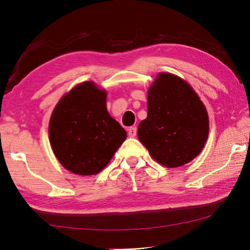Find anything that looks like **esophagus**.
<instances>
[{
	"label": "esophagus",
	"instance_id": "esophagus-1",
	"mask_svg": "<svg viewBox=\"0 0 250 250\" xmlns=\"http://www.w3.org/2000/svg\"><path fill=\"white\" fill-rule=\"evenodd\" d=\"M136 132H137L136 126H130L128 130V134L130 137H134L136 135Z\"/></svg>",
	"mask_w": 250,
	"mask_h": 250
}]
</instances>
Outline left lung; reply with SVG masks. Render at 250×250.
Listing matches in <instances>:
<instances>
[{
    "instance_id": "1",
    "label": "left lung",
    "mask_w": 250,
    "mask_h": 250,
    "mask_svg": "<svg viewBox=\"0 0 250 250\" xmlns=\"http://www.w3.org/2000/svg\"><path fill=\"white\" fill-rule=\"evenodd\" d=\"M147 111L137 136L162 166L182 167L203 149L208 136V115L184 79L168 73L159 74L148 90Z\"/></svg>"
}]
</instances>
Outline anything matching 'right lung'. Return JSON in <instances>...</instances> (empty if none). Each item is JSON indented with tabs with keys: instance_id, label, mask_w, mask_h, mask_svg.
<instances>
[{
	"instance_id": "obj_1",
	"label": "right lung",
	"mask_w": 250,
	"mask_h": 250,
	"mask_svg": "<svg viewBox=\"0 0 250 250\" xmlns=\"http://www.w3.org/2000/svg\"><path fill=\"white\" fill-rule=\"evenodd\" d=\"M125 139V130L106 108V92L92 82L65 94L49 121L50 145L57 159L78 175L100 173Z\"/></svg>"
}]
</instances>
